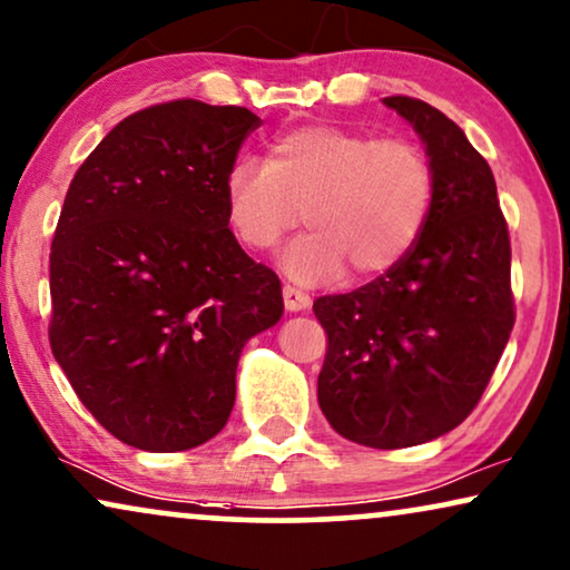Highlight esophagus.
<instances>
[{
    "instance_id": "1",
    "label": "esophagus",
    "mask_w": 570,
    "mask_h": 570,
    "mask_svg": "<svg viewBox=\"0 0 570 570\" xmlns=\"http://www.w3.org/2000/svg\"><path fill=\"white\" fill-rule=\"evenodd\" d=\"M284 305L289 313H302V309L313 305V299H309L307 292L297 289V286H284Z\"/></svg>"
}]
</instances>
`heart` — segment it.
I'll return each instance as SVG.
<instances>
[{
    "label": "heart",
    "mask_w": 570,
    "mask_h": 570,
    "mask_svg": "<svg viewBox=\"0 0 570 570\" xmlns=\"http://www.w3.org/2000/svg\"><path fill=\"white\" fill-rule=\"evenodd\" d=\"M435 174L420 146L328 125L278 135L268 164L237 158L224 177L234 237L265 253L297 229L281 265L294 281L323 284L344 265L356 278L389 273L428 224Z\"/></svg>",
    "instance_id": "b5f03b06"
}]
</instances>
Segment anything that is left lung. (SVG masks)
<instances>
[{
	"label": "left lung",
	"instance_id": "1",
	"mask_svg": "<svg viewBox=\"0 0 570 570\" xmlns=\"http://www.w3.org/2000/svg\"><path fill=\"white\" fill-rule=\"evenodd\" d=\"M383 104L424 142L435 174L428 224L399 265L315 299L328 333L317 401L367 449H409L472 414L511 336V242L490 166L456 121L409 96Z\"/></svg>",
	"mask_w": 570,
	"mask_h": 570
}]
</instances>
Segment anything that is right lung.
<instances>
[{"mask_svg":"<svg viewBox=\"0 0 570 570\" xmlns=\"http://www.w3.org/2000/svg\"><path fill=\"white\" fill-rule=\"evenodd\" d=\"M257 127L242 106H148L67 189L49 257L51 352L82 406L132 449L218 435L242 348L284 313L278 276L226 222L224 177Z\"/></svg>","mask_w":570,"mask_h":570,"instance_id":"add662e5","label":"right lung"}]
</instances>
